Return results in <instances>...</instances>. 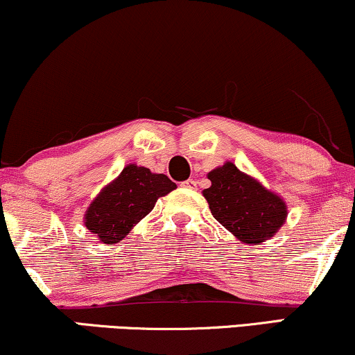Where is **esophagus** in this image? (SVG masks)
Wrapping results in <instances>:
<instances>
[{"mask_svg": "<svg viewBox=\"0 0 355 355\" xmlns=\"http://www.w3.org/2000/svg\"><path fill=\"white\" fill-rule=\"evenodd\" d=\"M181 186L186 187V189H196V187H198V181H196V179H187V181L182 182Z\"/></svg>", "mask_w": 355, "mask_h": 355, "instance_id": "1", "label": "esophagus"}]
</instances>
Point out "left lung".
Here are the masks:
<instances>
[{
    "mask_svg": "<svg viewBox=\"0 0 355 355\" xmlns=\"http://www.w3.org/2000/svg\"><path fill=\"white\" fill-rule=\"evenodd\" d=\"M207 178L212 184L202 194L214 218L240 242H265L286 220V202L234 163L216 168Z\"/></svg>",
    "mask_w": 355,
    "mask_h": 355,
    "instance_id": "1",
    "label": "left lung"
}]
</instances>
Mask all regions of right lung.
<instances>
[{"instance_id":"1","label":"right lung","mask_w":355,"mask_h":355,"mask_svg":"<svg viewBox=\"0 0 355 355\" xmlns=\"http://www.w3.org/2000/svg\"><path fill=\"white\" fill-rule=\"evenodd\" d=\"M173 189L176 184L164 174L137 164L125 166L120 176L92 200L85 212V227L102 243L120 242L153 211L156 200Z\"/></svg>"}]
</instances>
